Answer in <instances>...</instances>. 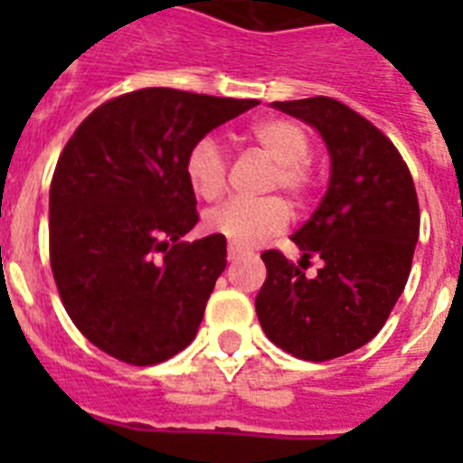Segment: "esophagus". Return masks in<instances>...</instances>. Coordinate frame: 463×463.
Wrapping results in <instances>:
<instances>
[{"instance_id":"obj_1","label":"esophagus","mask_w":463,"mask_h":463,"mask_svg":"<svg viewBox=\"0 0 463 463\" xmlns=\"http://www.w3.org/2000/svg\"><path fill=\"white\" fill-rule=\"evenodd\" d=\"M243 257H245L243 250H239V248H234V245H229V248H227V260L229 261H239V260H243Z\"/></svg>"}]
</instances>
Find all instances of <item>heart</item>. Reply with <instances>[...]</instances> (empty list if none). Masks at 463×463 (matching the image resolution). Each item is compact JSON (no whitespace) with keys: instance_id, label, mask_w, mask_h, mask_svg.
I'll return each mask as SVG.
<instances>
[{"instance_id":"b5f03b06","label":"heart","mask_w":463,"mask_h":463,"mask_svg":"<svg viewBox=\"0 0 463 463\" xmlns=\"http://www.w3.org/2000/svg\"><path fill=\"white\" fill-rule=\"evenodd\" d=\"M252 141L269 159L276 162L271 187H282L294 199H301L310 185V171L306 159L310 155V141L298 122L285 118L261 120L252 127ZM185 175L196 196L206 202L218 199L227 185V157L220 143L203 137L194 143L185 157ZM289 211L280 199L264 202H227L213 208L203 218L208 234H215L234 248H252L269 236L288 227Z\"/></svg>"}]
</instances>
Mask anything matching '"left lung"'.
I'll list each match as a JSON object with an SVG mask.
<instances>
[{"label":"left lung","instance_id":"1","mask_svg":"<svg viewBox=\"0 0 463 463\" xmlns=\"http://www.w3.org/2000/svg\"><path fill=\"white\" fill-rule=\"evenodd\" d=\"M304 120L329 153V185L308 222L292 236L301 261L261 255L267 280L255 298L269 341L308 362L343 357L383 329L411 273L420 206L411 171L394 143L366 118L329 97L273 101ZM323 260L317 277L303 261Z\"/></svg>","mask_w":463,"mask_h":463}]
</instances>
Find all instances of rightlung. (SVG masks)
Here are the masks:
<instances>
[{
    "label": "right lung",
    "mask_w": 463,
    "mask_h": 463,
    "mask_svg": "<svg viewBox=\"0 0 463 463\" xmlns=\"http://www.w3.org/2000/svg\"><path fill=\"white\" fill-rule=\"evenodd\" d=\"M257 104L137 90L94 109L64 146L48 208L52 276L73 325L110 357L150 366L194 341L227 241H183L199 220L185 157Z\"/></svg>",
    "instance_id": "1"
}]
</instances>
